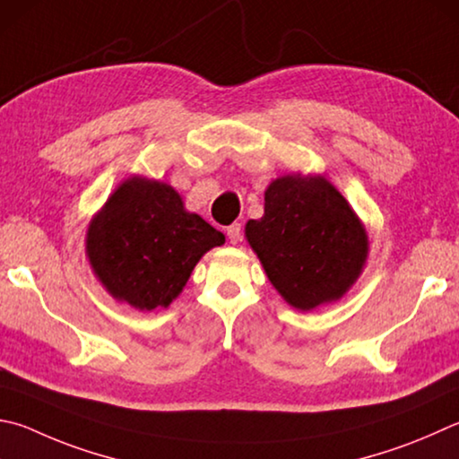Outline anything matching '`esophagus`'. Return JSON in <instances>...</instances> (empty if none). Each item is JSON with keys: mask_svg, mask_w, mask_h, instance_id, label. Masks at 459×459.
Segmentation results:
<instances>
[{"mask_svg": "<svg viewBox=\"0 0 459 459\" xmlns=\"http://www.w3.org/2000/svg\"><path fill=\"white\" fill-rule=\"evenodd\" d=\"M227 237H229V240L232 245H237L240 238H243V227H240L238 222H235V224H230V227L227 229Z\"/></svg>", "mask_w": 459, "mask_h": 459, "instance_id": "34e87169", "label": "esophagus"}]
</instances>
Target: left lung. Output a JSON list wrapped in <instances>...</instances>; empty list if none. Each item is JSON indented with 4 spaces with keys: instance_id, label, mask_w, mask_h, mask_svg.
Listing matches in <instances>:
<instances>
[{
    "instance_id": "obj_1",
    "label": "left lung",
    "mask_w": 459,
    "mask_h": 459,
    "mask_svg": "<svg viewBox=\"0 0 459 459\" xmlns=\"http://www.w3.org/2000/svg\"><path fill=\"white\" fill-rule=\"evenodd\" d=\"M245 235L273 287L301 311L339 299L368 258L363 224L323 177L271 182L263 219L248 221Z\"/></svg>"
}]
</instances>
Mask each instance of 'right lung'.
<instances>
[{
	"label": "right lung",
	"mask_w": 459,
	"mask_h": 459,
	"mask_svg": "<svg viewBox=\"0 0 459 459\" xmlns=\"http://www.w3.org/2000/svg\"><path fill=\"white\" fill-rule=\"evenodd\" d=\"M222 243V232L186 212L172 186L132 178L91 221L86 251L108 293L140 311H154L169 307L201 256Z\"/></svg>",
	"instance_id": "right-lung-1"
}]
</instances>
